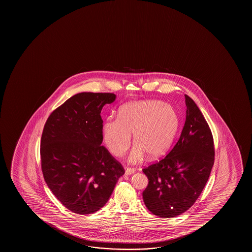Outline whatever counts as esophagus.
I'll list each match as a JSON object with an SVG mask.
<instances>
[{
    "label": "esophagus",
    "instance_id": "1",
    "mask_svg": "<svg viewBox=\"0 0 252 252\" xmlns=\"http://www.w3.org/2000/svg\"><path fill=\"white\" fill-rule=\"evenodd\" d=\"M135 169H131V168H127V169H126V172L125 174L126 175V176H130V175H132V174H134Z\"/></svg>",
    "mask_w": 252,
    "mask_h": 252
}]
</instances>
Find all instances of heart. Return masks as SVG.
I'll return each instance as SVG.
<instances>
[{"label":"heart","instance_id":"obj_1","mask_svg":"<svg viewBox=\"0 0 252 252\" xmlns=\"http://www.w3.org/2000/svg\"><path fill=\"white\" fill-rule=\"evenodd\" d=\"M178 128V116L169 104L160 100H140L126 104L117 119L107 118L102 126L106 147L116 157H122L131 144L136 145L128 158L131 163L140 162L145 154L158 158L168 152Z\"/></svg>","mask_w":252,"mask_h":252}]
</instances>
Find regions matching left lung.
I'll use <instances>...</instances> for the list:
<instances>
[{"instance_id":"1","label":"left lung","mask_w":252,"mask_h":252,"mask_svg":"<svg viewBox=\"0 0 252 252\" xmlns=\"http://www.w3.org/2000/svg\"><path fill=\"white\" fill-rule=\"evenodd\" d=\"M186 121L179 140L161 161L143 169L148 186L143 199L161 218L183 214L200 196L214 162V138L199 107L185 94Z\"/></svg>"}]
</instances>
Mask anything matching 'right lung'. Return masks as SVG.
I'll list each match as a JSON object with an SVG mask.
<instances>
[{
    "instance_id": "add662e5",
    "label": "right lung",
    "mask_w": 252,
    "mask_h": 252,
    "mask_svg": "<svg viewBox=\"0 0 252 252\" xmlns=\"http://www.w3.org/2000/svg\"><path fill=\"white\" fill-rule=\"evenodd\" d=\"M116 95L76 94L52 112L40 143L41 168L52 193L69 210L90 214L100 209L125 170L102 146L100 113Z\"/></svg>"
}]
</instances>
